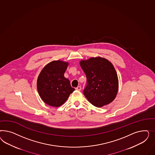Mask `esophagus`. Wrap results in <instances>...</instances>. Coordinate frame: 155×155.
Listing matches in <instances>:
<instances>
[{
    "label": "esophagus",
    "instance_id": "esophagus-1",
    "mask_svg": "<svg viewBox=\"0 0 155 155\" xmlns=\"http://www.w3.org/2000/svg\"><path fill=\"white\" fill-rule=\"evenodd\" d=\"M75 89L77 90H78V91H81V86H78L77 87H76L75 88Z\"/></svg>",
    "mask_w": 155,
    "mask_h": 155
}]
</instances>
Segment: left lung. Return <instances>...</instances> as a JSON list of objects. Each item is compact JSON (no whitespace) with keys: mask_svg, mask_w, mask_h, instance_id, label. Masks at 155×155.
<instances>
[{"mask_svg":"<svg viewBox=\"0 0 155 155\" xmlns=\"http://www.w3.org/2000/svg\"><path fill=\"white\" fill-rule=\"evenodd\" d=\"M86 76L84 94L90 103L97 107L108 104L118 90L117 73L113 64L102 57H92L80 62Z\"/></svg>","mask_w":155,"mask_h":155,"instance_id":"1","label":"left lung"}]
</instances>
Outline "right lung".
Here are the masks:
<instances>
[{"label": "right lung", "instance_id": "right-lung-1", "mask_svg": "<svg viewBox=\"0 0 155 155\" xmlns=\"http://www.w3.org/2000/svg\"><path fill=\"white\" fill-rule=\"evenodd\" d=\"M68 63L54 61L47 64L38 75L37 87L38 94L47 104L58 107L66 101L75 89L70 81L64 77Z\"/></svg>", "mask_w": 155, "mask_h": 155}]
</instances>
